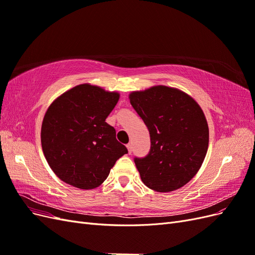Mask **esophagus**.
I'll return each mask as SVG.
<instances>
[{
  "mask_svg": "<svg viewBox=\"0 0 255 255\" xmlns=\"http://www.w3.org/2000/svg\"><path fill=\"white\" fill-rule=\"evenodd\" d=\"M127 148H128V153L130 154L132 153V150H133V146H132V143H128V144H127Z\"/></svg>",
  "mask_w": 255,
  "mask_h": 255,
  "instance_id": "1",
  "label": "esophagus"
}]
</instances>
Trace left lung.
<instances>
[{
	"instance_id": "1",
	"label": "left lung",
	"mask_w": 255,
	"mask_h": 255,
	"mask_svg": "<svg viewBox=\"0 0 255 255\" xmlns=\"http://www.w3.org/2000/svg\"><path fill=\"white\" fill-rule=\"evenodd\" d=\"M128 99L151 138L148 155L134 159L141 181L158 192L183 187L201 168L208 148L202 109L184 91L163 85L130 92Z\"/></svg>"
}]
</instances>
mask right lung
Segmentation results:
<instances>
[{"instance_id": "obj_1", "label": "right lung", "mask_w": 255, "mask_h": 255, "mask_svg": "<svg viewBox=\"0 0 255 255\" xmlns=\"http://www.w3.org/2000/svg\"><path fill=\"white\" fill-rule=\"evenodd\" d=\"M119 98L116 91L81 84L49 106L41 126V145L61 181L80 189L97 188L128 153L116 139V129L105 122Z\"/></svg>"}]
</instances>
